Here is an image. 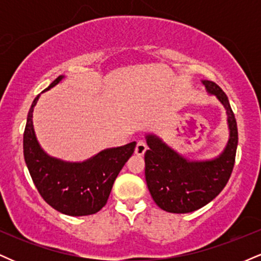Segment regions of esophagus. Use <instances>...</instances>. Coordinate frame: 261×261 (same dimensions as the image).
Here are the masks:
<instances>
[{"instance_id":"34e87169","label":"esophagus","mask_w":261,"mask_h":261,"mask_svg":"<svg viewBox=\"0 0 261 261\" xmlns=\"http://www.w3.org/2000/svg\"><path fill=\"white\" fill-rule=\"evenodd\" d=\"M146 151H147V145H146L145 141L140 140L139 142H137L136 148H135V153L139 154V155H142V154H145Z\"/></svg>"}]
</instances>
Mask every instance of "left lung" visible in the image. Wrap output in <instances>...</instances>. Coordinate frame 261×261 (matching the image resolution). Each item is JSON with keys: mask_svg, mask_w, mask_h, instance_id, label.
Segmentation results:
<instances>
[{"mask_svg": "<svg viewBox=\"0 0 261 261\" xmlns=\"http://www.w3.org/2000/svg\"><path fill=\"white\" fill-rule=\"evenodd\" d=\"M202 85L226 109L229 140L222 153L207 161H189L155 135L146 136L148 190L158 207L172 214H188L207 205L226 187L234 167L238 128L228 98L212 81H202Z\"/></svg>", "mask_w": 261, "mask_h": 261, "instance_id": "8db88e82", "label": "left lung"}]
</instances>
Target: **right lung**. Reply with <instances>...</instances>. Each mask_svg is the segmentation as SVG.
Instances as JSON below:
<instances>
[{
  "label": "right lung",
  "instance_id": "obj_1",
  "mask_svg": "<svg viewBox=\"0 0 261 261\" xmlns=\"http://www.w3.org/2000/svg\"><path fill=\"white\" fill-rule=\"evenodd\" d=\"M64 79L59 76L45 91ZM44 91V92H45ZM40 94L29 109L23 152L33 182L41 197L61 214L88 216L106 206L113 184L122 167L131 157L136 142L107 148L83 162H65L45 153L39 145L33 126V112Z\"/></svg>",
  "mask_w": 261,
  "mask_h": 261
}]
</instances>
